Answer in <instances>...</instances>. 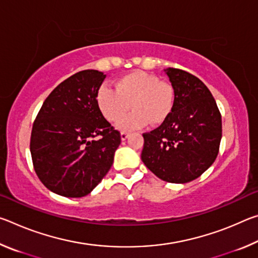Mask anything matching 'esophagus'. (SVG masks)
<instances>
[{
  "label": "esophagus",
  "instance_id": "1",
  "mask_svg": "<svg viewBox=\"0 0 258 258\" xmlns=\"http://www.w3.org/2000/svg\"><path fill=\"white\" fill-rule=\"evenodd\" d=\"M128 135H130L128 132H121V133H120V139L123 140V141H125V140L128 138Z\"/></svg>",
  "mask_w": 258,
  "mask_h": 258
}]
</instances>
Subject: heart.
Here are the masks:
<instances>
[{
  "mask_svg": "<svg viewBox=\"0 0 258 258\" xmlns=\"http://www.w3.org/2000/svg\"><path fill=\"white\" fill-rule=\"evenodd\" d=\"M98 106L104 118L117 121L128 111L134 112L118 121V127L131 131L146 126L158 125L171 115L175 92L171 84L160 82L157 76L141 71L130 73L116 82V89L102 85L97 94Z\"/></svg>",
  "mask_w": 258,
  "mask_h": 258,
  "instance_id": "heart-1",
  "label": "heart"
}]
</instances>
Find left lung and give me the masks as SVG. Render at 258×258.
<instances>
[{
	"label": "left lung",
	"instance_id": "1",
	"mask_svg": "<svg viewBox=\"0 0 258 258\" xmlns=\"http://www.w3.org/2000/svg\"><path fill=\"white\" fill-rule=\"evenodd\" d=\"M165 74L175 92L171 115L143 134L141 159L160 180L194 181L215 161L222 139V118L215 99L204 83L181 69Z\"/></svg>",
	"mask_w": 258,
	"mask_h": 258
}]
</instances>
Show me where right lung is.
Returning a JSON list of instances; mask_svg holds the SVG:
<instances>
[{
	"label": "right lung",
	"mask_w": 258,
	"mask_h": 258,
	"mask_svg": "<svg viewBox=\"0 0 258 258\" xmlns=\"http://www.w3.org/2000/svg\"><path fill=\"white\" fill-rule=\"evenodd\" d=\"M104 78L102 72L87 69L64 80L45 99L34 121L30 154L35 172L59 196L89 195L110 169L120 145L119 132L98 106Z\"/></svg>",
	"instance_id": "1"
}]
</instances>
